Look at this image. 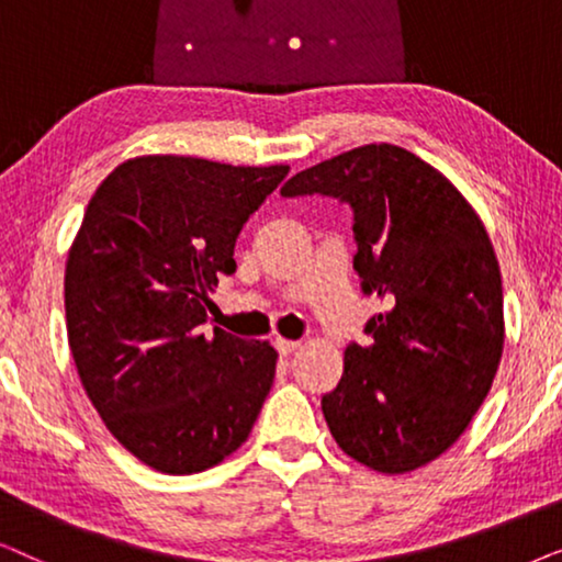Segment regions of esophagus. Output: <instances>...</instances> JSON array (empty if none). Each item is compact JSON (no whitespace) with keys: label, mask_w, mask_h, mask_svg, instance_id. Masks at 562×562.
I'll return each instance as SVG.
<instances>
[{"label":"esophagus","mask_w":562,"mask_h":562,"mask_svg":"<svg viewBox=\"0 0 562 562\" xmlns=\"http://www.w3.org/2000/svg\"><path fill=\"white\" fill-rule=\"evenodd\" d=\"M299 348V342L296 340H276V350L281 352V356H291V352H294Z\"/></svg>","instance_id":"obj_1"}]
</instances>
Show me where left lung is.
Segmentation results:
<instances>
[{
  "label": "left lung",
  "mask_w": 562,
  "mask_h": 562,
  "mask_svg": "<svg viewBox=\"0 0 562 562\" xmlns=\"http://www.w3.org/2000/svg\"><path fill=\"white\" fill-rule=\"evenodd\" d=\"M312 194L350 206L360 289L386 302L322 396L327 427L358 463L414 471L465 432L494 383L504 350L494 245L463 194L398 145L348 150L281 189Z\"/></svg>",
  "instance_id": "8db88e82"
}]
</instances>
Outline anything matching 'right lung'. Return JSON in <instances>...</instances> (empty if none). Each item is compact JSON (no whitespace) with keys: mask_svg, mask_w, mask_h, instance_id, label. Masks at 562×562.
I'll use <instances>...</instances> for the list:
<instances>
[{"mask_svg":"<svg viewBox=\"0 0 562 562\" xmlns=\"http://www.w3.org/2000/svg\"><path fill=\"white\" fill-rule=\"evenodd\" d=\"M289 166L145 156L114 168L66 263L68 345L87 394L145 465L191 475L248 440L276 352L214 327L210 291L235 273L237 235Z\"/></svg>","mask_w":562,"mask_h":562,"instance_id":"add662e5","label":"right lung"}]
</instances>
